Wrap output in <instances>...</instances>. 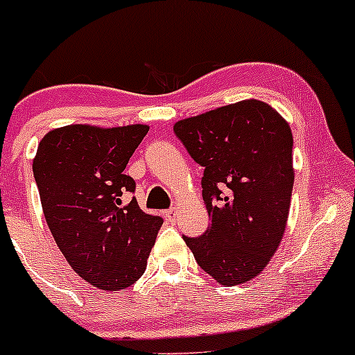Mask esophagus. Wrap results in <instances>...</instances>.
Instances as JSON below:
<instances>
[{
  "instance_id": "1",
  "label": "esophagus",
  "mask_w": 355,
  "mask_h": 355,
  "mask_svg": "<svg viewBox=\"0 0 355 355\" xmlns=\"http://www.w3.org/2000/svg\"><path fill=\"white\" fill-rule=\"evenodd\" d=\"M164 216H166L170 221H175L178 218V209H177V207H171V209H166V211H164Z\"/></svg>"
}]
</instances>
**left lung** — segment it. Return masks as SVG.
Listing matches in <instances>:
<instances>
[{
  "mask_svg": "<svg viewBox=\"0 0 355 355\" xmlns=\"http://www.w3.org/2000/svg\"><path fill=\"white\" fill-rule=\"evenodd\" d=\"M175 135L204 168L211 225L184 241L218 284H245L268 266L287 225L293 187L288 123L257 99L221 106L175 123Z\"/></svg>",
  "mask_w": 355,
  "mask_h": 355,
  "instance_id": "1",
  "label": "left lung"
}]
</instances>
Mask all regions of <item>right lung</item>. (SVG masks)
Returning <instances> with one entry per match:
<instances>
[{
    "label": "right lung",
    "instance_id": "obj_1",
    "mask_svg": "<svg viewBox=\"0 0 355 355\" xmlns=\"http://www.w3.org/2000/svg\"><path fill=\"white\" fill-rule=\"evenodd\" d=\"M148 125H67L41 139L32 163L46 223L71 270L101 290L142 277L163 218L144 213L125 166Z\"/></svg>",
    "mask_w": 355,
    "mask_h": 355
}]
</instances>
